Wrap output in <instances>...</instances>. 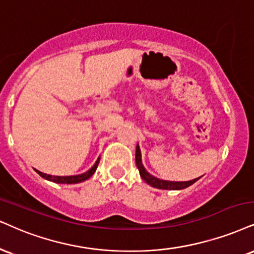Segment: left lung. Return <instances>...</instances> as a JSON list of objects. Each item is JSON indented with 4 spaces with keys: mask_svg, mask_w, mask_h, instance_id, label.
<instances>
[{
    "mask_svg": "<svg viewBox=\"0 0 254 254\" xmlns=\"http://www.w3.org/2000/svg\"><path fill=\"white\" fill-rule=\"evenodd\" d=\"M135 162H136L137 170L140 172V177H141L147 184L151 185L152 187H155V189H159V190H184V189H187V187H190V185H193L195 181H198L200 179V178H196V179H193L190 181H168V180L159 179V178L154 177V175L149 174L142 165L141 151H140L139 143L136 145Z\"/></svg>",
    "mask_w": 254,
    "mask_h": 254,
    "instance_id": "obj_1",
    "label": "left lung"
}]
</instances>
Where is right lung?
I'll list each match as a JSON object with an SVG mask.
<instances>
[{"mask_svg":"<svg viewBox=\"0 0 254 254\" xmlns=\"http://www.w3.org/2000/svg\"><path fill=\"white\" fill-rule=\"evenodd\" d=\"M100 162V156L98 158V160L95 161V164L93 165V167L88 170L87 172H84L82 174H79V175H69V177H59V175H51V174H46V173H42V172L37 171V174L40 175V177H42L43 179L48 180V181H53V183H56V184H79V183H82V181L89 179L92 175L95 173L96 168H98V165Z\"/></svg>","mask_w":254,"mask_h":254,"instance_id":"right-lung-1","label":"right lung"}]
</instances>
